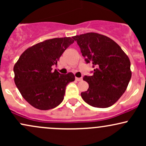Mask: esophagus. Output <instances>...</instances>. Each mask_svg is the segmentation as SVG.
Here are the masks:
<instances>
[{
  "mask_svg": "<svg viewBox=\"0 0 146 146\" xmlns=\"http://www.w3.org/2000/svg\"><path fill=\"white\" fill-rule=\"evenodd\" d=\"M75 80H76V81L80 82V81H82V78H75Z\"/></svg>",
  "mask_w": 146,
  "mask_h": 146,
  "instance_id": "34e87169",
  "label": "esophagus"
}]
</instances>
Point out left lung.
Returning <instances> with one entry per match:
<instances>
[{"label":"left lung","mask_w":146,"mask_h":146,"mask_svg":"<svg viewBox=\"0 0 146 146\" xmlns=\"http://www.w3.org/2000/svg\"><path fill=\"white\" fill-rule=\"evenodd\" d=\"M93 75L83 80L88 89L81 93L84 101L96 108H108L124 93L132 76L130 61L121 48L108 37L90 32L73 37Z\"/></svg>","instance_id":"1"}]
</instances>
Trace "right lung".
Masks as SVG:
<instances>
[{"label": "right lung", "instance_id": "obj_1", "mask_svg": "<svg viewBox=\"0 0 146 146\" xmlns=\"http://www.w3.org/2000/svg\"><path fill=\"white\" fill-rule=\"evenodd\" d=\"M74 40L71 37L46 40L27 48L14 66V82L29 104L39 110L56 108L63 101L66 85L74 74H61L51 66Z\"/></svg>", "mask_w": 146, "mask_h": 146}]
</instances>
